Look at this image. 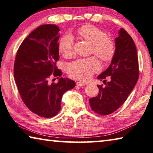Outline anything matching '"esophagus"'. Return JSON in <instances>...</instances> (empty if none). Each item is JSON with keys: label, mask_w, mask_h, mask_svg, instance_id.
Masks as SVG:
<instances>
[{"label": "esophagus", "mask_w": 153, "mask_h": 153, "mask_svg": "<svg viewBox=\"0 0 153 153\" xmlns=\"http://www.w3.org/2000/svg\"><path fill=\"white\" fill-rule=\"evenodd\" d=\"M86 85H87L86 83H85V82H76V85H77V86H79V87L85 86Z\"/></svg>", "instance_id": "1"}]
</instances>
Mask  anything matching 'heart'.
Listing matches in <instances>:
<instances>
[{
	"mask_svg": "<svg viewBox=\"0 0 153 153\" xmlns=\"http://www.w3.org/2000/svg\"><path fill=\"white\" fill-rule=\"evenodd\" d=\"M79 34L82 39L92 44L91 53L102 61L108 62L115 53V43L113 40L104 31L91 25H85L80 27ZM59 50L65 57L73 55L74 38L71 34H66L59 41ZM99 62L95 57L79 59L71 62L68 67L69 76L72 79L86 81L91 78L95 72L100 71Z\"/></svg>",
	"mask_w": 153,
	"mask_h": 153,
	"instance_id": "1",
	"label": "heart"
}]
</instances>
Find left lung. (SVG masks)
<instances>
[{
    "mask_svg": "<svg viewBox=\"0 0 153 153\" xmlns=\"http://www.w3.org/2000/svg\"><path fill=\"white\" fill-rule=\"evenodd\" d=\"M115 53L109 67L97 76L106 86L97 85L99 94L89 99L91 109L97 114H110L126 102L139 77L138 57L134 40L121 28L115 39ZM106 78L110 81L106 82Z\"/></svg>",
    "mask_w": 153,
    "mask_h": 153,
    "instance_id": "obj_1",
    "label": "left lung"
}]
</instances>
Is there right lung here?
Returning <instances> with one entry per match:
<instances>
[{
	"instance_id": "right-lung-1",
	"label": "right lung",
	"mask_w": 153,
	"mask_h": 153,
	"mask_svg": "<svg viewBox=\"0 0 153 153\" xmlns=\"http://www.w3.org/2000/svg\"><path fill=\"white\" fill-rule=\"evenodd\" d=\"M59 28L56 25H41L32 31L17 50L14 64V78L24 103L40 117L51 118L61 109L63 94L76 83L59 78L49 84L51 76H61L57 69Z\"/></svg>"
}]
</instances>
